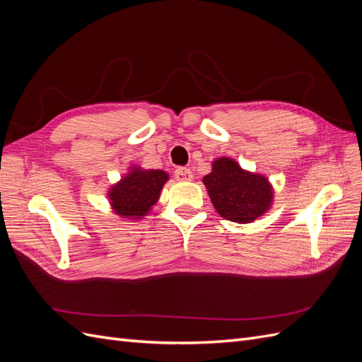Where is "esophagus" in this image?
Listing matches in <instances>:
<instances>
[{"instance_id": "1", "label": "esophagus", "mask_w": 362, "mask_h": 362, "mask_svg": "<svg viewBox=\"0 0 362 362\" xmlns=\"http://www.w3.org/2000/svg\"><path fill=\"white\" fill-rule=\"evenodd\" d=\"M175 178L178 181H192L193 172L189 168H177L175 169Z\"/></svg>"}]
</instances>
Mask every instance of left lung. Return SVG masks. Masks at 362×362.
Returning a JSON list of instances; mask_svg holds the SVG:
<instances>
[{"label": "left lung", "instance_id": "obj_1", "mask_svg": "<svg viewBox=\"0 0 362 362\" xmlns=\"http://www.w3.org/2000/svg\"><path fill=\"white\" fill-rule=\"evenodd\" d=\"M202 182L216 211L231 222H254L273 202L269 180L242 169L233 158L222 157L213 161L211 173L205 175Z\"/></svg>", "mask_w": 362, "mask_h": 362}]
</instances>
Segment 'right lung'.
<instances>
[{
	"instance_id": "add662e5",
	"label": "right lung",
	"mask_w": 362,
	"mask_h": 362,
	"mask_svg": "<svg viewBox=\"0 0 362 362\" xmlns=\"http://www.w3.org/2000/svg\"><path fill=\"white\" fill-rule=\"evenodd\" d=\"M169 175L160 169L131 168L125 177L108 190L113 211L124 218H141L160 198Z\"/></svg>"
}]
</instances>
